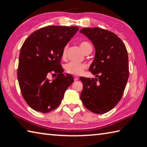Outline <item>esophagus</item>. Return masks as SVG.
<instances>
[{
  "label": "esophagus",
  "mask_w": 147,
  "mask_h": 147,
  "mask_svg": "<svg viewBox=\"0 0 147 147\" xmlns=\"http://www.w3.org/2000/svg\"><path fill=\"white\" fill-rule=\"evenodd\" d=\"M74 80H77L78 79H79V77H78V76H74Z\"/></svg>",
  "instance_id": "obj_1"
}]
</instances>
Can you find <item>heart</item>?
<instances>
[{"label": "heart", "mask_w": 147, "mask_h": 147, "mask_svg": "<svg viewBox=\"0 0 147 147\" xmlns=\"http://www.w3.org/2000/svg\"><path fill=\"white\" fill-rule=\"evenodd\" d=\"M80 47L82 51L85 54H89L92 51V46L91 45L89 44L88 42L86 41H82L80 43ZM68 46H66L64 47L62 51V58L65 59L67 57V53ZM87 67V65L85 63H79L76 62H69L68 63L66 64L65 66V70L67 71L68 73L76 75L78 76L80 74L82 73V71L84 70Z\"/></svg>", "instance_id": "1"}]
</instances>
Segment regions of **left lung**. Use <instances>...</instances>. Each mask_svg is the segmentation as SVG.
<instances>
[{
    "mask_svg": "<svg viewBox=\"0 0 147 147\" xmlns=\"http://www.w3.org/2000/svg\"><path fill=\"white\" fill-rule=\"evenodd\" d=\"M79 32L94 47V58L89 70L98 77L80 78L83 84L80 100L91 112L102 114L112 110L123 95L129 77L127 51L114 33L98 27Z\"/></svg>",
    "mask_w": 147,
    "mask_h": 147,
    "instance_id": "left-lung-1",
    "label": "left lung"
}]
</instances>
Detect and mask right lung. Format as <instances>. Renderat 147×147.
Returning a JSON list of instances; mask_svg holds the SVG:
<instances>
[{
    "instance_id": "add662e5",
    "label": "right lung",
    "mask_w": 147,
    "mask_h": 147,
    "mask_svg": "<svg viewBox=\"0 0 147 147\" xmlns=\"http://www.w3.org/2000/svg\"><path fill=\"white\" fill-rule=\"evenodd\" d=\"M78 30V26H48L24 42L17 76L23 97L32 109L42 113L55 110L74 81L71 75L63 74L60 61L63 49ZM50 73L57 75L52 81L47 78Z\"/></svg>"
}]
</instances>
